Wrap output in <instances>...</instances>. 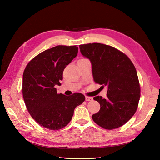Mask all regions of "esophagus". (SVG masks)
<instances>
[{
    "label": "esophagus",
    "instance_id": "esophagus-1",
    "mask_svg": "<svg viewBox=\"0 0 160 160\" xmlns=\"http://www.w3.org/2000/svg\"><path fill=\"white\" fill-rule=\"evenodd\" d=\"M85 100L87 101H91L93 100V98L92 97H85Z\"/></svg>",
    "mask_w": 160,
    "mask_h": 160
}]
</instances>
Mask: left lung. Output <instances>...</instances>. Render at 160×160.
<instances>
[{"mask_svg": "<svg viewBox=\"0 0 160 160\" xmlns=\"http://www.w3.org/2000/svg\"><path fill=\"white\" fill-rule=\"evenodd\" d=\"M81 53L89 59L93 80L106 86V99L96 96L101 105L92 115L94 122L106 129L122 126L132 118L140 98V86L136 69L127 55L109 45L89 43L79 45Z\"/></svg>", "mask_w": 160, "mask_h": 160, "instance_id": "left-lung-1", "label": "left lung"}]
</instances>
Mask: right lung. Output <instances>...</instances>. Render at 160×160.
<instances>
[{"label":"right lung","mask_w":160,"mask_h":160,"mask_svg":"<svg viewBox=\"0 0 160 160\" xmlns=\"http://www.w3.org/2000/svg\"><path fill=\"white\" fill-rule=\"evenodd\" d=\"M77 52V46H56L37 55L24 71V101L31 117L43 128H63L70 122L76 107L85 99L79 93L58 94L55 87L61 85L62 72Z\"/></svg>","instance_id":"1"}]
</instances>
